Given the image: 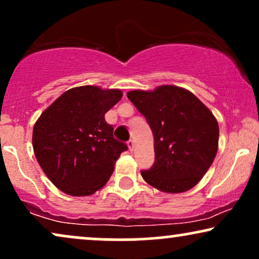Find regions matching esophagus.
Segmentation results:
<instances>
[{
	"label": "esophagus",
	"instance_id": "esophagus-1",
	"mask_svg": "<svg viewBox=\"0 0 259 259\" xmlns=\"http://www.w3.org/2000/svg\"><path fill=\"white\" fill-rule=\"evenodd\" d=\"M127 147H129L130 152H133L134 148H135V142H134L133 140H129V141H127Z\"/></svg>",
	"mask_w": 259,
	"mask_h": 259
}]
</instances>
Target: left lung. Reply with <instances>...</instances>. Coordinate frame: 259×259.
<instances>
[{
  "label": "left lung",
  "mask_w": 259,
  "mask_h": 259,
  "mask_svg": "<svg viewBox=\"0 0 259 259\" xmlns=\"http://www.w3.org/2000/svg\"><path fill=\"white\" fill-rule=\"evenodd\" d=\"M126 97L145 116L154 136L155 161L142 178L160 191L179 194L201 181L214 161L219 124L195 94L165 84L130 91Z\"/></svg>",
  "instance_id": "8db88e82"
}]
</instances>
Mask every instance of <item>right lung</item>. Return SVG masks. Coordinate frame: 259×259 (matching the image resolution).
<instances>
[{"mask_svg": "<svg viewBox=\"0 0 259 259\" xmlns=\"http://www.w3.org/2000/svg\"><path fill=\"white\" fill-rule=\"evenodd\" d=\"M120 90L97 86L64 92L40 114L32 145L39 165L52 184L70 196H90L113 173L125 143L113 137L105 113L122 99Z\"/></svg>", "mask_w": 259, "mask_h": 259, "instance_id": "1", "label": "right lung"}]
</instances>
